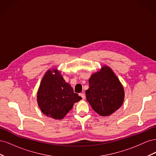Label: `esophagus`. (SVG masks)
<instances>
[{"instance_id":"1","label":"esophagus","mask_w":156,"mask_h":156,"mask_svg":"<svg viewBox=\"0 0 156 156\" xmlns=\"http://www.w3.org/2000/svg\"><path fill=\"white\" fill-rule=\"evenodd\" d=\"M79 96L83 98V100H85V98H86V97H85V94H84V93L79 94Z\"/></svg>"}]
</instances>
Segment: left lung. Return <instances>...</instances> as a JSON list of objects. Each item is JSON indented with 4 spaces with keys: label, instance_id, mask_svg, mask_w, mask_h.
I'll use <instances>...</instances> for the list:
<instances>
[{
    "label": "left lung",
    "instance_id": "obj_1",
    "mask_svg": "<svg viewBox=\"0 0 156 156\" xmlns=\"http://www.w3.org/2000/svg\"><path fill=\"white\" fill-rule=\"evenodd\" d=\"M88 82L89 88L85 93L87 100L98 114L110 116L123 104L124 87L109 66H103L91 75Z\"/></svg>",
    "mask_w": 156,
    "mask_h": 156
}]
</instances>
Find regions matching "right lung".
<instances>
[{
  "instance_id": "obj_1",
  "label": "right lung",
  "mask_w": 156,
  "mask_h": 156,
  "mask_svg": "<svg viewBox=\"0 0 156 156\" xmlns=\"http://www.w3.org/2000/svg\"><path fill=\"white\" fill-rule=\"evenodd\" d=\"M81 99L74 93L56 68H51L45 73L37 92V102L41 111L55 120L62 119L74 103Z\"/></svg>"
}]
</instances>
